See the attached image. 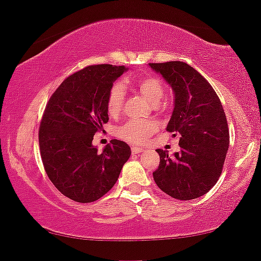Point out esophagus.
Instances as JSON below:
<instances>
[{"label":"esophagus","mask_w":261,"mask_h":261,"mask_svg":"<svg viewBox=\"0 0 261 261\" xmlns=\"http://www.w3.org/2000/svg\"><path fill=\"white\" fill-rule=\"evenodd\" d=\"M132 152H133V154H140L141 152H144V148H140V147H137V146H133V147H132Z\"/></svg>","instance_id":"esophagus-1"}]
</instances>
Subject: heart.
<instances>
[{
  "label": "heart",
  "instance_id": "b5f03b06",
  "mask_svg": "<svg viewBox=\"0 0 261 261\" xmlns=\"http://www.w3.org/2000/svg\"><path fill=\"white\" fill-rule=\"evenodd\" d=\"M134 87L152 106H159L165 96L164 82L153 74L141 77L134 83ZM124 88L121 83H115L110 88L107 97V112L110 116H117L123 108ZM158 126L148 121L130 120L116 128V135L123 140L140 144L145 142L156 130Z\"/></svg>",
  "mask_w": 261,
  "mask_h": 261
}]
</instances>
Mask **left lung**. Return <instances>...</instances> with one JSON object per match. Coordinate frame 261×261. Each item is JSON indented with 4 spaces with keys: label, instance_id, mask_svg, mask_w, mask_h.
Here are the masks:
<instances>
[{
    "label": "left lung",
    "instance_id": "8db88e82",
    "mask_svg": "<svg viewBox=\"0 0 261 261\" xmlns=\"http://www.w3.org/2000/svg\"><path fill=\"white\" fill-rule=\"evenodd\" d=\"M148 65L172 88L174 107L166 130L179 138L180 146L173 155L156 149L160 164L153 178L171 197L198 198L216 184L229 147L223 107L212 85L187 63Z\"/></svg>",
    "mask_w": 261,
    "mask_h": 261
}]
</instances>
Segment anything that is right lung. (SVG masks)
Here are the masks:
<instances>
[{
  "label": "right lung",
  "instance_id": "add662e5",
  "mask_svg": "<svg viewBox=\"0 0 261 261\" xmlns=\"http://www.w3.org/2000/svg\"><path fill=\"white\" fill-rule=\"evenodd\" d=\"M126 66H87L67 77L51 96L39 129L45 171L64 196L80 203L95 202L116 183L130 156L126 142L112 140L102 152L94 135L108 122L107 97Z\"/></svg>",
  "mask_w": 261,
  "mask_h": 261
}]
</instances>
